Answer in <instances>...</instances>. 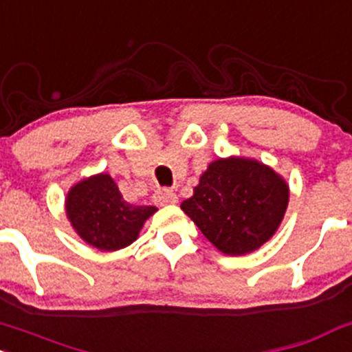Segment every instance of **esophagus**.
<instances>
[{
  "mask_svg": "<svg viewBox=\"0 0 352 352\" xmlns=\"http://www.w3.org/2000/svg\"><path fill=\"white\" fill-rule=\"evenodd\" d=\"M153 202L157 206H172V204H177V195L173 194V190H168V188H158V190L153 194Z\"/></svg>",
  "mask_w": 352,
  "mask_h": 352,
  "instance_id": "1",
  "label": "esophagus"
}]
</instances>
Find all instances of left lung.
I'll return each mask as SVG.
<instances>
[{"label":"left lung","mask_w":352,"mask_h":352,"mask_svg":"<svg viewBox=\"0 0 352 352\" xmlns=\"http://www.w3.org/2000/svg\"><path fill=\"white\" fill-rule=\"evenodd\" d=\"M287 202V184L272 168L229 157L208 165L180 208L220 252L244 256L276 234Z\"/></svg>","instance_id":"obj_1"}]
</instances>
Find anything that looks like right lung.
<instances>
[{
  "label": "right lung",
  "mask_w": 352,
  "mask_h": 352,
  "mask_svg": "<svg viewBox=\"0 0 352 352\" xmlns=\"http://www.w3.org/2000/svg\"><path fill=\"white\" fill-rule=\"evenodd\" d=\"M67 217L87 244L100 250H118L137 241L153 206H133L123 199L107 173L88 177L69 188Z\"/></svg>",
  "instance_id": "obj_1"
}]
</instances>
